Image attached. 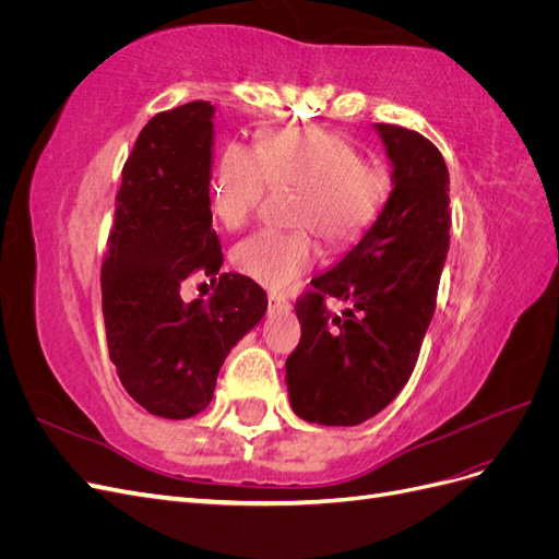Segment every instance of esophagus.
Here are the masks:
<instances>
[{
    "label": "esophagus",
    "instance_id": "1",
    "mask_svg": "<svg viewBox=\"0 0 559 559\" xmlns=\"http://www.w3.org/2000/svg\"><path fill=\"white\" fill-rule=\"evenodd\" d=\"M270 310H277V312H289V310H292V306H289V300H286V298H282V296H275V294H270Z\"/></svg>",
    "mask_w": 559,
    "mask_h": 559
}]
</instances>
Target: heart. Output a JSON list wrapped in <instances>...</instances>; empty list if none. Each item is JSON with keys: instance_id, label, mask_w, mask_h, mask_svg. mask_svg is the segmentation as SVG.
<instances>
[{"instance_id": "b5f03b06", "label": "heart", "mask_w": 559, "mask_h": 559, "mask_svg": "<svg viewBox=\"0 0 559 559\" xmlns=\"http://www.w3.org/2000/svg\"><path fill=\"white\" fill-rule=\"evenodd\" d=\"M270 186L298 189L294 222L312 226L331 245H343L376 218L386 175L364 163L357 146L341 134L321 128L270 132L259 148L230 142L212 179L216 218L230 230L242 228ZM233 263L267 289L286 292L314 263V242L302 230H259L235 247Z\"/></svg>"}]
</instances>
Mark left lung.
I'll list each match as a JSON object with an SVG mask.
<instances>
[{
  "label": "left lung",
  "mask_w": 559,
  "mask_h": 559,
  "mask_svg": "<svg viewBox=\"0 0 559 559\" xmlns=\"http://www.w3.org/2000/svg\"><path fill=\"white\" fill-rule=\"evenodd\" d=\"M373 128L392 165V193L361 240L296 302L300 343L286 359L294 413L324 427L361 425L411 380L450 249L441 151L415 130ZM326 297L348 306L343 322L325 310Z\"/></svg>",
  "instance_id": "1"
}]
</instances>
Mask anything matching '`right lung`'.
Returning <instances> with one entry per match:
<instances>
[{
	"mask_svg": "<svg viewBox=\"0 0 559 559\" xmlns=\"http://www.w3.org/2000/svg\"><path fill=\"white\" fill-rule=\"evenodd\" d=\"M212 118L214 105L195 99L144 126L123 165L103 265L109 359L126 392L165 419L207 408L230 349L267 310L265 292L238 273L218 275L210 300L181 298L186 280L224 265L210 210Z\"/></svg>",
	"mask_w": 559,
	"mask_h": 559,
	"instance_id": "add662e5",
	"label": "right lung"
}]
</instances>
